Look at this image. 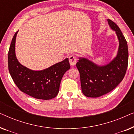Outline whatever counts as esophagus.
I'll list each match as a JSON object with an SVG mask.
<instances>
[{
  "mask_svg": "<svg viewBox=\"0 0 134 134\" xmlns=\"http://www.w3.org/2000/svg\"><path fill=\"white\" fill-rule=\"evenodd\" d=\"M69 62L71 66H74L76 65V57L74 54L71 55L69 57Z\"/></svg>",
  "mask_w": 134,
  "mask_h": 134,
  "instance_id": "1",
  "label": "esophagus"
}]
</instances>
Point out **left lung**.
<instances>
[{"label": "left lung", "instance_id": "left-lung-1", "mask_svg": "<svg viewBox=\"0 0 134 134\" xmlns=\"http://www.w3.org/2000/svg\"><path fill=\"white\" fill-rule=\"evenodd\" d=\"M107 21L116 32L120 43L116 58L103 66H99L84 58H79L76 63L82 91L87 97L98 98L110 92L122 81L127 70L129 57L127 41L118 25L110 19Z\"/></svg>", "mask_w": 134, "mask_h": 134}]
</instances>
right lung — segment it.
<instances>
[{
    "label": "right lung",
    "mask_w": 134,
    "mask_h": 134,
    "mask_svg": "<svg viewBox=\"0 0 134 134\" xmlns=\"http://www.w3.org/2000/svg\"><path fill=\"white\" fill-rule=\"evenodd\" d=\"M18 31L14 34L8 54V70L14 83L25 94L40 99L54 98L59 91L63 75L70 69L68 58L42 71H32L18 61L15 42Z\"/></svg>",
    "instance_id": "right-lung-1"
}]
</instances>
